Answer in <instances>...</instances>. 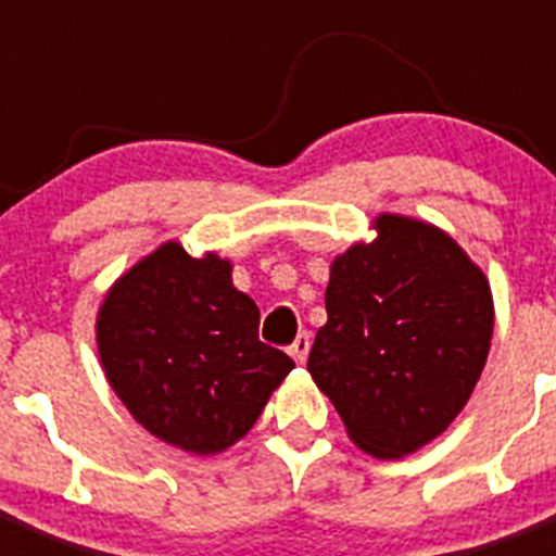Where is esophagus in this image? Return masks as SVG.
<instances>
[{
    "label": "esophagus",
    "instance_id": "34e87169",
    "mask_svg": "<svg viewBox=\"0 0 556 556\" xmlns=\"http://www.w3.org/2000/svg\"><path fill=\"white\" fill-rule=\"evenodd\" d=\"M308 348H312V342H308V333H301V337L292 342V348H289V356H292L298 365H303V362L308 358Z\"/></svg>",
    "mask_w": 556,
    "mask_h": 556
}]
</instances>
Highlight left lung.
Here are the masks:
<instances>
[{"mask_svg": "<svg viewBox=\"0 0 556 556\" xmlns=\"http://www.w3.org/2000/svg\"><path fill=\"white\" fill-rule=\"evenodd\" d=\"M370 242L331 262L328 323L308 372L331 397L353 445L401 459L465 409L493 339L488 275L443 228L378 214Z\"/></svg>", "mask_w": 556, "mask_h": 556, "instance_id": "8db88e82", "label": "left lung"}]
</instances>
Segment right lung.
<instances>
[{
	"label": "right lung",
	"mask_w": 556,
	"mask_h": 556,
	"mask_svg": "<svg viewBox=\"0 0 556 556\" xmlns=\"http://www.w3.org/2000/svg\"><path fill=\"white\" fill-rule=\"evenodd\" d=\"M233 264L175 239L122 273L97 312L108 384L136 424L186 454L239 443L292 372L258 342V306L233 287Z\"/></svg>",
	"instance_id": "right-lung-1"
}]
</instances>
